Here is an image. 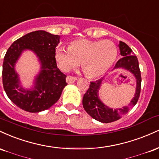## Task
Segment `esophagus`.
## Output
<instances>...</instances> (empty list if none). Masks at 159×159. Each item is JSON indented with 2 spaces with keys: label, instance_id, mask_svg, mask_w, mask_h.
I'll return each instance as SVG.
<instances>
[{
  "label": "esophagus",
  "instance_id": "esophagus-1",
  "mask_svg": "<svg viewBox=\"0 0 159 159\" xmlns=\"http://www.w3.org/2000/svg\"><path fill=\"white\" fill-rule=\"evenodd\" d=\"M76 80V78L74 77V76H68L66 77V82L68 83H74Z\"/></svg>",
  "mask_w": 159,
  "mask_h": 159
}]
</instances>
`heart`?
<instances>
[{
	"label": "heart",
	"instance_id": "b5f03b06",
	"mask_svg": "<svg viewBox=\"0 0 159 159\" xmlns=\"http://www.w3.org/2000/svg\"><path fill=\"white\" fill-rule=\"evenodd\" d=\"M117 48L110 41H90L77 39L70 46H59L55 50V58L59 67L68 71L77 66L82 67L89 77L102 75L111 68L117 57Z\"/></svg>",
	"mask_w": 159,
	"mask_h": 159
}]
</instances>
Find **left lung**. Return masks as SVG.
Listing matches in <instances>:
<instances>
[{"label": "left lung", "instance_id": "obj_1", "mask_svg": "<svg viewBox=\"0 0 159 159\" xmlns=\"http://www.w3.org/2000/svg\"><path fill=\"white\" fill-rule=\"evenodd\" d=\"M118 47L122 58L117 61L114 69H125L133 74L136 80L135 95L128 106H124L122 109H113L105 105L99 97V90L101 87L103 78L91 82L89 89L83 96V108L92 118L101 123H111L119 120L135 106L141 92V76L138 58L126 43L120 41Z\"/></svg>", "mask_w": 159, "mask_h": 159}]
</instances>
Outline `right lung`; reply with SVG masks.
Returning <instances> with one entry per match:
<instances>
[{
    "label": "right lung",
    "instance_id": "right-lung-1",
    "mask_svg": "<svg viewBox=\"0 0 159 159\" xmlns=\"http://www.w3.org/2000/svg\"><path fill=\"white\" fill-rule=\"evenodd\" d=\"M60 36L44 30H37L20 37L7 50L3 62V85L8 98L24 111L38 113L51 107L60 98L67 85L65 78L57 68L55 50ZM30 50L38 58L40 70L33 85H22L15 65L23 52Z\"/></svg>",
    "mask_w": 159,
    "mask_h": 159
}]
</instances>
